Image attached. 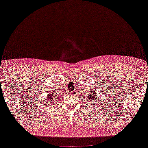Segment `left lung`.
Listing matches in <instances>:
<instances>
[{"instance_id": "1", "label": "left lung", "mask_w": 148, "mask_h": 148, "mask_svg": "<svg viewBox=\"0 0 148 148\" xmlns=\"http://www.w3.org/2000/svg\"><path fill=\"white\" fill-rule=\"evenodd\" d=\"M95 97H97V96H96V95H95V93H93V96H92V94H91V95H90V98H91V97H92V99L93 98H94V99H95ZM96 102H97V101H96Z\"/></svg>"}]
</instances>
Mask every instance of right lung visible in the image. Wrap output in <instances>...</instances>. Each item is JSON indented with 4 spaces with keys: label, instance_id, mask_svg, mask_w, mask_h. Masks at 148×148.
<instances>
[{
    "label": "right lung",
    "instance_id": "right-lung-1",
    "mask_svg": "<svg viewBox=\"0 0 148 148\" xmlns=\"http://www.w3.org/2000/svg\"><path fill=\"white\" fill-rule=\"evenodd\" d=\"M53 95H54V94H52V95H51V94H49L47 96V98H45V100H46V101H52L53 100H54V99H55V97H53ZM54 101H56V100H54Z\"/></svg>",
    "mask_w": 148,
    "mask_h": 148
}]
</instances>
